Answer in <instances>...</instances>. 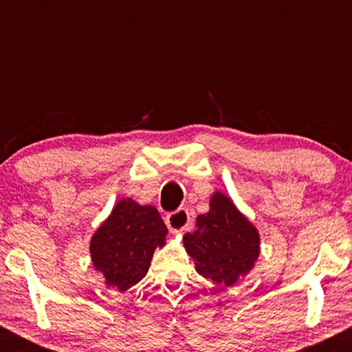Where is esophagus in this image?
Instances as JSON below:
<instances>
[{
  "label": "esophagus",
  "mask_w": 352,
  "mask_h": 352,
  "mask_svg": "<svg viewBox=\"0 0 352 352\" xmlns=\"http://www.w3.org/2000/svg\"><path fill=\"white\" fill-rule=\"evenodd\" d=\"M165 223L170 228L172 233H184L190 227V213L185 208L168 213L165 218Z\"/></svg>",
  "instance_id": "1"
}]
</instances>
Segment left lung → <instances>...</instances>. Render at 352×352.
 Returning a JSON list of instances; mask_svg holds the SVG:
<instances>
[{
	"instance_id": "1",
	"label": "left lung",
	"mask_w": 352,
	"mask_h": 352,
	"mask_svg": "<svg viewBox=\"0 0 352 352\" xmlns=\"http://www.w3.org/2000/svg\"><path fill=\"white\" fill-rule=\"evenodd\" d=\"M195 270L218 286H233L253 270L260 256V233L223 192L210 199V210L197 217L195 230L184 236Z\"/></svg>"
}]
</instances>
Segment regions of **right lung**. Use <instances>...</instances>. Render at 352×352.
Here are the masks:
<instances>
[{
    "mask_svg": "<svg viewBox=\"0 0 352 352\" xmlns=\"http://www.w3.org/2000/svg\"><path fill=\"white\" fill-rule=\"evenodd\" d=\"M168 230L152 205L120 199L89 243L94 268L107 288L127 292L147 274L155 248H162Z\"/></svg>",
    "mask_w": 352,
    "mask_h": 352,
    "instance_id": "right-lung-1",
    "label": "right lung"
}]
</instances>
